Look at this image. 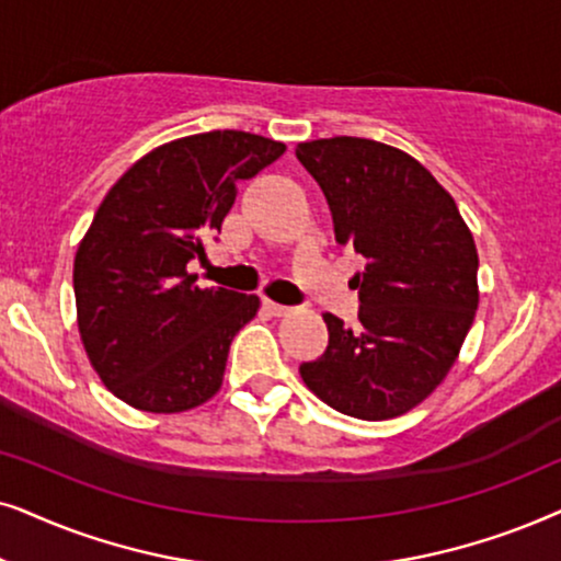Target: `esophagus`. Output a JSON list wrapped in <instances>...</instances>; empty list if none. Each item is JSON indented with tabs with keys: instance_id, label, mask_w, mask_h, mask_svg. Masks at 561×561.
<instances>
[{
	"instance_id": "esophagus-1",
	"label": "esophagus",
	"mask_w": 561,
	"mask_h": 561,
	"mask_svg": "<svg viewBox=\"0 0 561 561\" xmlns=\"http://www.w3.org/2000/svg\"><path fill=\"white\" fill-rule=\"evenodd\" d=\"M264 310L268 312V316L282 318V316H289V310L293 308H287V305H279V302H272V300H264Z\"/></svg>"
}]
</instances>
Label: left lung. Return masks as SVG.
<instances>
[{"instance_id": "left-lung-1", "label": "left lung", "mask_w": 561, "mask_h": 561, "mask_svg": "<svg viewBox=\"0 0 561 561\" xmlns=\"http://www.w3.org/2000/svg\"><path fill=\"white\" fill-rule=\"evenodd\" d=\"M297 159L323 190L335 241L367 259L356 331L325 312L328 346L300 364L302 382L339 413L387 421L444 382L472 328L477 249L457 203L400 148L320 138Z\"/></svg>"}]
</instances>
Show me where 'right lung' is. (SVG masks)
<instances>
[{
	"label": "right lung",
	"mask_w": 561,
	"mask_h": 561,
	"mask_svg": "<svg viewBox=\"0 0 561 561\" xmlns=\"http://www.w3.org/2000/svg\"><path fill=\"white\" fill-rule=\"evenodd\" d=\"M282 153L285 144L243 130L186 136L133 163L102 199L73 259V295L89 362L123 402L182 413L220 390L259 297L199 289L186 264L205 259L238 182Z\"/></svg>",
	"instance_id": "1"
}]
</instances>
